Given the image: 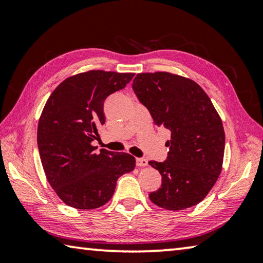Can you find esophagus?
I'll return each mask as SVG.
<instances>
[{"instance_id":"obj_1","label":"esophagus","mask_w":263,"mask_h":263,"mask_svg":"<svg viewBox=\"0 0 263 263\" xmlns=\"http://www.w3.org/2000/svg\"><path fill=\"white\" fill-rule=\"evenodd\" d=\"M136 163H137L138 167H146V166H147V164H148L147 160L144 159V158H137Z\"/></svg>"}]
</instances>
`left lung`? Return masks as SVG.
I'll return each instance as SVG.
<instances>
[{"label":"left lung","mask_w":263,"mask_h":263,"mask_svg":"<svg viewBox=\"0 0 263 263\" xmlns=\"http://www.w3.org/2000/svg\"><path fill=\"white\" fill-rule=\"evenodd\" d=\"M132 88L155 125L172 133L167 159L148 162L162 176L161 186L149 199L172 211L196 205L221 172L225 132L219 115L201 86L180 75L140 73Z\"/></svg>","instance_id":"left-lung-1"}]
</instances>
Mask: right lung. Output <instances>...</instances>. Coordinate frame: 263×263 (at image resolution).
<instances>
[{"instance_id": "obj_1", "label": "right lung", "mask_w": 263, "mask_h": 263, "mask_svg": "<svg viewBox=\"0 0 263 263\" xmlns=\"http://www.w3.org/2000/svg\"><path fill=\"white\" fill-rule=\"evenodd\" d=\"M133 77L89 70L66 79L48 97L38 123V149L48 183L67 205L80 210L104 205L118 177L135 169L132 155L104 148L96 152L91 145L105 123V99Z\"/></svg>"}]
</instances>
